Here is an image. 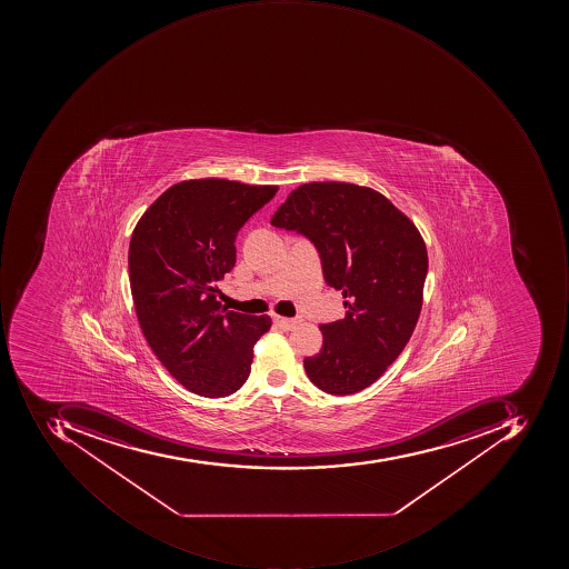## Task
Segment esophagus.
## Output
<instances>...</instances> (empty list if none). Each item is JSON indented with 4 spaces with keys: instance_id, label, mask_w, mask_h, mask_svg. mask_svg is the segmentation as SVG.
I'll list each match as a JSON object with an SVG mask.
<instances>
[{
    "instance_id": "34e87169",
    "label": "esophagus",
    "mask_w": 569,
    "mask_h": 569,
    "mask_svg": "<svg viewBox=\"0 0 569 569\" xmlns=\"http://www.w3.org/2000/svg\"><path fill=\"white\" fill-rule=\"evenodd\" d=\"M273 321H276V325H279L282 330L289 331L292 330L299 321H301V318H282V316H273Z\"/></svg>"
}]
</instances>
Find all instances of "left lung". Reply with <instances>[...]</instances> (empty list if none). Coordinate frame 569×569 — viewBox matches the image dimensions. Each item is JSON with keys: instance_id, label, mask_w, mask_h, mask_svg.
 Instances as JSON below:
<instances>
[{"instance_id": "obj_1", "label": "left lung", "mask_w": 569, "mask_h": 569, "mask_svg": "<svg viewBox=\"0 0 569 569\" xmlns=\"http://www.w3.org/2000/svg\"><path fill=\"white\" fill-rule=\"evenodd\" d=\"M271 226L315 244L346 318L320 325L323 347L306 357L308 378L330 395L375 383L412 337L428 277L417 227L388 198L349 182H309L280 204Z\"/></svg>"}]
</instances>
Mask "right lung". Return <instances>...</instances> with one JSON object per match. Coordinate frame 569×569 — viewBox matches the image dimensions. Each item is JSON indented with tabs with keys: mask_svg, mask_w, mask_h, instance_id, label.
I'll use <instances>...</instances> for the list:
<instances>
[{
	"mask_svg": "<svg viewBox=\"0 0 569 569\" xmlns=\"http://www.w3.org/2000/svg\"><path fill=\"white\" fill-rule=\"evenodd\" d=\"M277 186L191 179L163 191L131 236L128 270L141 331L182 387L201 397L236 393L270 316L227 311L217 282L236 264L239 229Z\"/></svg>",
	"mask_w": 569,
	"mask_h": 569,
	"instance_id": "1",
	"label": "right lung"
}]
</instances>
